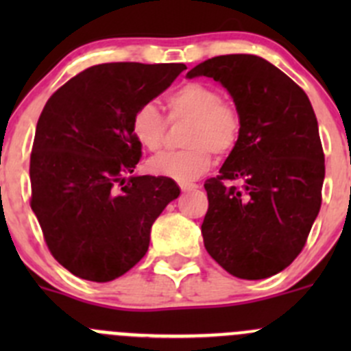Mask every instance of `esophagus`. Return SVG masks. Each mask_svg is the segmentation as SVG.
<instances>
[{
    "mask_svg": "<svg viewBox=\"0 0 351 351\" xmlns=\"http://www.w3.org/2000/svg\"><path fill=\"white\" fill-rule=\"evenodd\" d=\"M180 189H182V192H192V190L198 189V185H195V183H182Z\"/></svg>",
    "mask_w": 351,
    "mask_h": 351,
    "instance_id": "1",
    "label": "esophagus"
}]
</instances>
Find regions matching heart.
I'll return each instance as SVG.
<instances>
[{"label": "heart", "instance_id": "heart-1", "mask_svg": "<svg viewBox=\"0 0 351 351\" xmlns=\"http://www.w3.org/2000/svg\"><path fill=\"white\" fill-rule=\"evenodd\" d=\"M168 108L171 119H192L185 136V144L190 147L154 156L149 169L156 175L182 183L193 182L212 166L210 151L226 154L238 143L239 113L222 101L219 91L208 84H183L168 97ZM130 130L141 147L158 151L165 141L166 120L154 104H144L134 112Z\"/></svg>", "mask_w": 351, "mask_h": 351}]
</instances>
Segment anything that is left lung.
<instances>
[{"label": "left lung", "mask_w": 351, "mask_h": 351, "mask_svg": "<svg viewBox=\"0 0 351 351\" xmlns=\"http://www.w3.org/2000/svg\"><path fill=\"white\" fill-rule=\"evenodd\" d=\"M197 76L221 83L241 120L221 175L204 185L205 250L234 277L268 278L295 260L319 214L324 154L313 105L285 73L253 54L207 59L186 73Z\"/></svg>", "instance_id": "8db88e82"}]
</instances>
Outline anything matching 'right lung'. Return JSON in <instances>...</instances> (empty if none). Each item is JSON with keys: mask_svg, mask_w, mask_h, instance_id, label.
<instances>
[{"mask_svg": "<svg viewBox=\"0 0 351 351\" xmlns=\"http://www.w3.org/2000/svg\"><path fill=\"white\" fill-rule=\"evenodd\" d=\"M185 69L91 66L42 110L30 156V205L52 256L76 277L110 282L129 271L147 253L156 219L178 198L175 180L134 175L141 146L130 122Z\"/></svg>", "mask_w": 351, "mask_h": 351, "instance_id": "obj_1", "label": "right lung"}]
</instances>
